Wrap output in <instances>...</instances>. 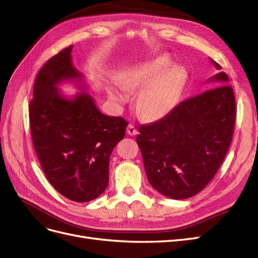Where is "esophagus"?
I'll use <instances>...</instances> for the list:
<instances>
[{"mask_svg":"<svg viewBox=\"0 0 258 258\" xmlns=\"http://www.w3.org/2000/svg\"><path fill=\"white\" fill-rule=\"evenodd\" d=\"M126 132H127V134L131 135V136H135V135H137V133H138L137 128L135 127V125H133V124H130V125L126 128Z\"/></svg>","mask_w":258,"mask_h":258,"instance_id":"obj_1","label":"esophagus"}]
</instances>
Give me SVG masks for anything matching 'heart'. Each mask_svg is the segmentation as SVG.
<instances>
[{
  "instance_id": "1",
  "label": "heart",
  "mask_w": 258,
  "mask_h": 258,
  "mask_svg": "<svg viewBox=\"0 0 258 258\" xmlns=\"http://www.w3.org/2000/svg\"><path fill=\"white\" fill-rule=\"evenodd\" d=\"M167 55L140 64L130 70L121 79V85L126 90H135L147 85L140 91L137 99V111L141 119L153 121L167 114L176 105L185 72L179 65H170ZM108 94L115 102L125 103L128 93L121 88H108Z\"/></svg>"
}]
</instances>
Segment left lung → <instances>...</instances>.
I'll list each match as a JSON object with an SVG mask.
<instances>
[{"instance_id":"8db88e82","label":"left lung","mask_w":258,"mask_h":258,"mask_svg":"<svg viewBox=\"0 0 258 258\" xmlns=\"http://www.w3.org/2000/svg\"><path fill=\"white\" fill-rule=\"evenodd\" d=\"M211 63L221 70L212 59ZM208 81L214 82V88L186 98L163 119L139 127L136 141L148 180L166 197L185 199L201 192L229 149L236 121L234 90L224 72Z\"/></svg>"}]
</instances>
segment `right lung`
Masks as SVG:
<instances>
[{
    "label": "right lung",
    "mask_w": 258,
    "mask_h": 258,
    "mask_svg": "<svg viewBox=\"0 0 258 258\" xmlns=\"http://www.w3.org/2000/svg\"><path fill=\"white\" fill-rule=\"evenodd\" d=\"M72 48L49 59L37 74L29 106L30 127L48 181L64 197L87 203L107 188L110 154L128 123L103 114L88 93L66 98L57 90L66 80L84 81L73 65ZM79 89L86 90L84 84Z\"/></svg>",
    "instance_id": "right-lung-1"
}]
</instances>
